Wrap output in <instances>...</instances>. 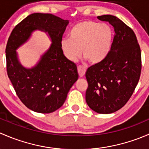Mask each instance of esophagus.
Returning a JSON list of instances; mask_svg holds the SVG:
<instances>
[{"label": "esophagus", "instance_id": "esophagus-1", "mask_svg": "<svg viewBox=\"0 0 149 149\" xmlns=\"http://www.w3.org/2000/svg\"><path fill=\"white\" fill-rule=\"evenodd\" d=\"M78 73H79L80 77H83V76L85 75L86 73V68L83 66H78Z\"/></svg>", "mask_w": 149, "mask_h": 149}]
</instances>
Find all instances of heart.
Masks as SVG:
<instances>
[{"instance_id": "heart-1", "label": "heart", "mask_w": 149, "mask_h": 149, "mask_svg": "<svg viewBox=\"0 0 149 149\" xmlns=\"http://www.w3.org/2000/svg\"><path fill=\"white\" fill-rule=\"evenodd\" d=\"M112 39L113 32L109 25L84 21L73 26L70 31V38L63 39L61 46L69 61H76L83 52L86 60L97 64L107 57Z\"/></svg>"}]
</instances>
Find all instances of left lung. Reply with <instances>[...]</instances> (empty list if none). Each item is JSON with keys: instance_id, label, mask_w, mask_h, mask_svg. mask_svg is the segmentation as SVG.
I'll return each instance as SVG.
<instances>
[{"instance_id": "left-lung-1", "label": "left lung", "mask_w": 149, "mask_h": 149, "mask_svg": "<svg viewBox=\"0 0 149 149\" xmlns=\"http://www.w3.org/2000/svg\"><path fill=\"white\" fill-rule=\"evenodd\" d=\"M115 29L110 51L106 59L88 68L86 101L92 110L109 114L121 109L133 94L141 71V52L134 31L112 15L97 17Z\"/></svg>"}]
</instances>
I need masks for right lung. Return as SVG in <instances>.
Returning a JSON list of instances; mask_svg holds the SVG:
<instances>
[{
    "label": "right lung",
    "mask_w": 149,
    "mask_h": 149,
    "mask_svg": "<svg viewBox=\"0 0 149 149\" xmlns=\"http://www.w3.org/2000/svg\"><path fill=\"white\" fill-rule=\"evenodd\" d=\"M68 23L50 13H34L16 25L8 38L6 47L8 76L21 101L34 112L51 113L59 109L79 78L76 65L66 58L61 46ZM37 29L47 32L52 44L35 66L26 69L19 62L16 49Z\"/></svg>",
    "instance_id": "add662e5"
}]
</instances>
